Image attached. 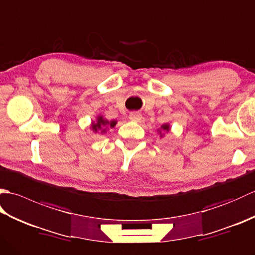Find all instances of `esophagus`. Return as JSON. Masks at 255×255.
<instances>
[{
    "label": "esophagus",
    "mask_w": 255,
    "mask_h": 255,
    "mask_svg": "<svg viewBox=\"0 0 255 255\" xmlns=\"http://www.w3.org/2000/svg\"><path fill=\"white\" fill-rule=\"evenodd\" d=\"M129 119L132 122H140L141 121V115H140V114L137 112H132L129 114Z\"/></svg>",
    "instance_id": "1"
}]
</instances>
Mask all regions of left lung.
Here are the masks:
<instances>
[{
	"instance_id": "left-lung-1",
	"label": "left lung",
	"mask_w": 255,
	"mask_h": 255,
	"mask_svg": "<svg viewBox=\"0 0 255 255\" xmlns=\"http://www.w3.org/2000/svg\"><path fill=\"white\" fill-rule=\"evenodd\" d=\"M170 129H171V127H170V124H163L161 126V128H159V133H160V138H162L164 136V132H169L170 131Z\"/></svg>"
}]
</instances>
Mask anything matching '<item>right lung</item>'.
Wrapping results in <instances>:
<instances>
[{
	"label": "right lung",
	"instance_id": "1",
	"mask_svg": "<svg viewBox=\"0 0 255 255\" xmlns=\"http://www.w3.org/2000/svg\"><path fill=\"white\" fill-rule=\"evenodd\" d=\"M117 121H108L102 115L96 117V121H92L91 123V130L97 133H105L110 128H114L116 126Z\"/></svg>",
	"mask_w": 255,
	"mask_h": 255
}]
</instances>
